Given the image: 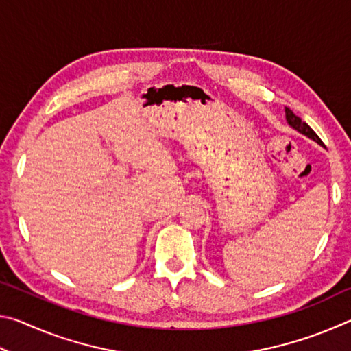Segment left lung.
<instances>
[{
	"instance_id": "left-lung-1",
	"label": "left lung",
	"mask_w": 351,
	"mask_h": 351,
	"mask_svg": "<svg viewBox=\"0 0 351 351\" xmlns=\"http://www.w3.org/2000/svg\"><path fill=\"white\" fill-rule=\"evenodd\" d=\"M285 116H287V122H288V125L291 127V128H294L295 132H299L300 134H304V136H306V138H310V139H313L314 142H317V144H320V145H324L322 144V141L319 139V136L313 132V128L308 125L306 122H304L302 121L300 117H297L293 111H291L289 108H285Z\"/></svg>"
}]
</instances>
